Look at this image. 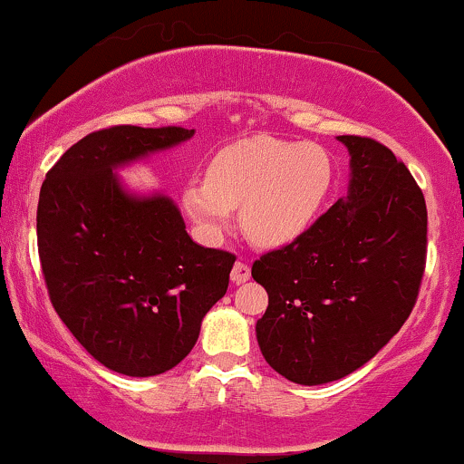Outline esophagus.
I'll return each mask as SVG.
<instances>
[{
  "instance_id": "obj_1",
  "label": "esophagus",
  "mask_w": 464,
  "mask_h": 464,
  "mask_svg": "<svg viewBox=\"0 0 464 464\" xmlns=\"http://www.w3.org/2000/svg\"><path fill=\"white\" fill-rule=\"evenodd\" d=\"M248 278H250V266L244 264V261H237L231 270V281L236 283V285H242V283H246Z\"/></svg>"
}]
</instances>
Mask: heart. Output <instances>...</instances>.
<instances>
[{
    "label": "heart",
    "mask_w": 464,
    "mask_h": 464,
    "mask_svg": "<svg viewBox=\"0 0 464 464\" xmlns=\"http://www.w3.org/2000/svg\"><path fill=\"white\" fill-rule=\"evenodd\" d=\"M333 186V161L320 144L256 136L220 149L203 179L183 188V208L208 231H220L231 209L259 246H283L300 237Z\"/></svg>",
    "instance_id": "heart-1"
}]
</instances>
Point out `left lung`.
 I'll return each instance as SVG.
<instances>
[{"label": "left lung", "instance_id": "left-lung-1", "mask_svg": "<svg viewBox=\"0 0 464 464\" xmlns=\"http://www.w3.org/2000/svg\"><path fill=\"white\" fill-rule=\"evenodd\" d=\"M339 140L350 150L348 194L253 264L267 292L256 322L261 354L309 387L376 356L409 320L426 270V198L404 161L372 138Z\"/></svg>", "mask_w": 464, "mask_h": 464}]
</instances>
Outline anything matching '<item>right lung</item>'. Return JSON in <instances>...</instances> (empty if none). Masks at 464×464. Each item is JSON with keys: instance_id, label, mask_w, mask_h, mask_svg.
Listing matches in <instances>:
<instances>
[{"instance_id": "right-lung-1", "label": "right lung", "mask_w": 464, "mask_h": 464, "mask_svg": "<svg viewBox=\"0 0 464 464\" xmlns=\"http://www.w3.org/2000/svg\"><path fill=\"white\" fill-rule=\"evenodd\" d=\"M183 127L88 133L44 177L38 256L55 314L102 365L158 376L189 354L236 255L203 248L164 194L130 197L111 170L192 138Z\"/></svg>"}]
</instances>
